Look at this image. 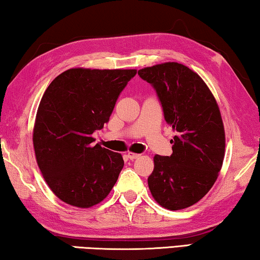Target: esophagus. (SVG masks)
Returning <instances> with one entry per match:
<instances>
[{
	"instance_id": "obj_1",
	"label": "esophagus",
	"mask_w": 260,
	"mask_h": 260,
	"mask_svg": "<svg viewBox=\"0 0 260 260\" xmlns=\"http://www.w3.org/2000/svg\"><path fill=\"white\" fill-rule=\"evenodd\" d=\"M126 156H127V159L135 160V159H138L139 156H140V154H137V153H134V152H129L126 154Z\"/></svg>"
}]
</instances>
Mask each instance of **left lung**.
<instances>
[{"label": "left lung", "instance_id": "obj_1", "mask_svg": "<svg viewBox=\"0 0 260 260\" xmlns=\"http://www.w3.org/2000/svg\"><path fill=\"white\" fill-rule=\"evenodd\" d=\"M138 75L155 88L175 133L173 154L153 158L148 188L167 210L192 206L211 190L222 167L226 135L219 106L201 76L181 63L147 67Z\"/></svg>", "mask_w": 260, "mask_h": 260}]
</instances>
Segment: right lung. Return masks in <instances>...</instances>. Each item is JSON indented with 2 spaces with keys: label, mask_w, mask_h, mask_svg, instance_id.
<instances>
[{
  "label": "right lung",
  "mask_w": 260,
  "mask_h": 260,
  "mask_svg": "<svg viewBox=\"0 0 260 260\" xmlns=\"http://www.w3.org/2000/svg\"><path fill=\"white\" fill-rule=\"evenodd\" d=\"M136 69L72 68L47 87L33 127L37 164L54 194L79 208L107 197L124 166L120 153L92 145Z\"/></svg>",
  "instance_id": "add662e5"
}]
</instances>
